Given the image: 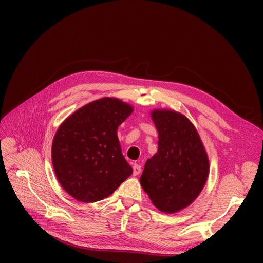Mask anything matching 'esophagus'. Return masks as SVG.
I'll use <instances>...</instances> for the list:
<instances>
[{
    "mask_svg": "<svg viewBox=\"0 0 263 263\" xmlns=\"http://www.w3.org/2000/svg\"><path fill=\"white\" fill-rule=\"evenodd\" d=\"M141 171H142L141 165H139V164H134V165H133V175H134V176L140 175Z\"/></svg>",
    "mask_w": 263,
    "mask_h": 263,
    "instance_id": "1",
    "label": "esophagus"
}]
</instances>
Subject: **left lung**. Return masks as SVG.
Instances as JSON below:
<instances>
[{
    "instance_id": "8db88e82",
    "label": "left lung",
    "mask_w": 263,
    "mask_h": 263,
    "mask_svg": "<svg viewBox=\"0 0 263 263\" xmlns=\"http://www.w3.org/2000/svg\"><path fill=\"white\" fill-rule=\"evenodd\" d=\"M151 117L159 132L158 153L145 164L141 183L157 208L166 213L194 201L209 174V160L193 123L173 110Z\"/></svg>"
}]
</instances>
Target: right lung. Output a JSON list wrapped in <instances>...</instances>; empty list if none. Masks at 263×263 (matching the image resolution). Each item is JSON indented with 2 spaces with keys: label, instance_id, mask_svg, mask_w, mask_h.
I'll return each instance as SVG.
<instances>
[{
  "label": "right lung",
  "instance_id": "right-lung-1",
  "mask_svg": "<svg viewBox=\"0 0 263 263\" xmlns=\"http://www.w3.org/2000/svg\"><path fill=\"white\" fill-rule=\"evenodd\" d=\"M132 109L118 99L102 98L78 109L59 128L52 144L53 167L73 198L101 200L133 173L117 137L119 124Z\"/></svg>",
  "mask_w": 263,
  "mask_h": 263
}]
</instances>
